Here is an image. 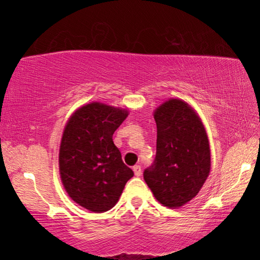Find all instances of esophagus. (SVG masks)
Returning <instances> with one entry per match:
<instances>
[{
	"instance_id": "1",
	"label": "esophagus",
	"mask_w": 260,
	"mask_h": 260,
	"mask_svg": "<svg viewBox=\"0 0 260 260\" xmlns=\"http://www.w3.org/2000/svg\"><path fill=\"white\" fill-rule=\"evenodd\" d=\"M133 171H134V174L136 175V177H140L141 173H142V169H141L140 165L133 166Z\"/></svg>"
}]
</instances>
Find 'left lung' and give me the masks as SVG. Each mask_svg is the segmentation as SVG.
<instances>
[{"mask_svg":"<svg viewBox=\"0 0 260 260\" xmlns=\"http://www.w3.org/2000/svg\"><path fill=\"white\" fill-rule=\"evenodd\" d=\"M153 118L156 159L143 177L160 204L181 208L196 197L210 174L208 134L196 110L181 99L164 101L153 111Z\"/></svg>","mask_w":260,"mask_h":260,"instance_id":"left-lung-1","label":"left lung"}]
</instances>
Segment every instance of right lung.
Wrapping results in <instances>:
<instances>
[{
  "label": "right lung",
  "mask_w": 260,
  "mask_h": 260,
  "mask_svg": "<svg viewBox=\"0 0 260 260\" xmlns=\"http://www.w3.org/2000/svg\"><path fill=\"white\" fill-rule=\"evenodd\" d=\"M128 113L91 102L78 108L64 127L58 153L61 183L74 203L91 212L111 210L134 175L112 140Z\"/></svg>",
  "instance_id": "1"
}]
</instances>
